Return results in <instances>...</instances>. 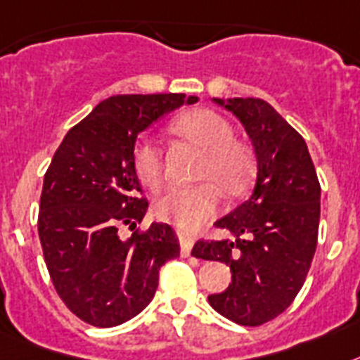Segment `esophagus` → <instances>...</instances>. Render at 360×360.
Listing matches in <instances>:
<instances>
[{"label": "esophagus", "mask_w": 360, "mask_h": 360, "mask_svg": "<svg viewBox=\"0 0 360 360\" xmlns=\"http://www.w3.org/2000/svg\"><path fill=\"white\" fill-rule=\"evenodd\" d=\"M191 248L193 239L191 237L184 236L182 239H180V255H182V257H189V255H191Z\"/></svg>", "instance_id": "obj_1"}]
</instances>
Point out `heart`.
Wrapping results in <instances>:
<instances>
[{
  "label": "heart",
  "instance_id": "1",
  "mask_svg": "<svg viewBox=\"0 0 360 360\" xmlns=\"http://www.w3.org/2000/svg\"><path fill=\"white\" fill-rule=\"evenodd\" d=\"M169 130L204 150L198 178L206 182L163 189L154 200V213L162 221L193 228L217 212L221 191L233 198L248 189L254 176V154L248 145L233 138L230 121L213 110L195 108L184 112L171 121ZM134 167L143 186L156 187L162 184L163 153L156 141L141 139L136 145Z\"/></svg>",
  "mask_w": 360,
  "mask_h": 360
}]
</instances>
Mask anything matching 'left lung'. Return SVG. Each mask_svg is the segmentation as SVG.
<instances>
[{"label": "left lung", "instance_id": "8db88e82", "mask_svg": "<svg viewBox=\"0 0 360 360\" xmlns=\"http://www.w3.org/2000/svg\"><path fill=\"white\" fill-rule=\"evenodd\" d=\"M243 123L257 160L254 191L215 222L231 239L197 240L191 254L226 263L231 283L207 296L239 326L280 316L311 269L320 222V182L305 139L263 99H215Z\"/></svg>", "mask_w": 360, "mask_h": 360}]
</instances>
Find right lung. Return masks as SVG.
I'll list each match as a JSON object with an SVG mask.
<instances>
[{"instance_id":"obj_1","label":"right lung","mask_w":360,"mask_h":360,"mask_svg":"<svg viewBox=\"0 0 360 360\" xmlns=\"http://www.w3.org/2000/svg\"><path fill=\"white\" fill-rule=\"evenodd\" d=\"M197 101L184 94L114 95L56 148L44 176L38 236L55 290L82 322L114 328L134 319L154 298L160 269L180 255L169 224L138 228L148 202L134 145L163 114ZM123 227L133 231L129 238Z\"/></svg>"}]
</instances>
